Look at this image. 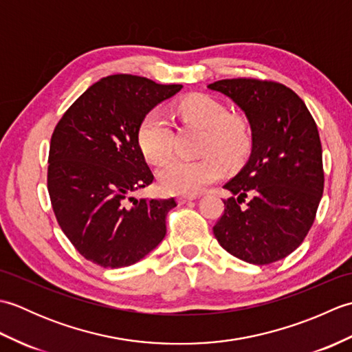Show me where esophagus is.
Masks as SVG:
<instances>
[{"instance_id":"1","label":"esophagus","mask_w":352,"mask_h":352,"mask_svg":"<svg viewBox=\"0 0 352 352\" xmlns=\"http://www.w3.org/2000/svg\"><path fill=\"white\" fill-rule=\"evenodd\" d=\"M178 199V204H186V203H190V201H193V199H197V197H178L177 198Z\"/></svg>"}]
</instances>
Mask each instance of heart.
Listing matches in <instances>:
<instances>
[{
  "label": "heart",
  "mask_w": 352,
  "mask_h": 352,
  "mask_svg": "<svg viewBox=\"0 0 352 352\" xmlns=\"http://www.w3.org/2000/svg\"><path fill=\"white\" fill-rule=\"evenodd\" d=\"M178 113L188 122L206 129L201 153L208 154L198 160L170 159L157 172L163 192L172 195H197L222 177V163L236 164L248 153L251 131L241 115H228L227 107L207 95H190L178 102ZM138 144L145 159L160 163L170 154L172 129L160 109L148 111L138 130ZM216 153L215 156L212 154Z\"/></svg>",
  "instance_id": "1"
}]
</instances>
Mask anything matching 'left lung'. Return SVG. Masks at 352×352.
<instances>
[{
    "label": "left lung",
    "mask_w": 352,
    "mask_h": 352,
    "mask_svg": "<svg viewBox=\"0 0 352 352\" xmlns=\"http://www.w3.org/2000/svg\"><path fill=\"white\" fill-rule=\"evenodd\" d=\"M207 87L242 109L252 136L248 162L223 186L231 197L213 234L231 256L274 263L302 243L322 198L316 122L300 96L275 81L231 78Z\"/></svg>",
    "instance_id": "left-lung-1"
}]
</instances>
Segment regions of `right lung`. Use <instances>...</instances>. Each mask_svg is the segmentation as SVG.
Listing matches in <instances>:
<instances>
[{"instance_id":"right-lung-1","label":"right lung","mask_w":352,"mask_h":352,"mask_svg":"<svg viewBox=\"0 0 352 352\" xmlns=\"http://www.w3.org/2000/svg\"><path fill=\"white\" fill-rule=\"evenodd\" d=\"M182 87L130 74L109 76L89 87L56 125L48 157L52 210L76 250L95 265L138 263L166 234L175 199L131 195L154 180L138 130L148 111Z\"/></svg>"}]
</instances>
